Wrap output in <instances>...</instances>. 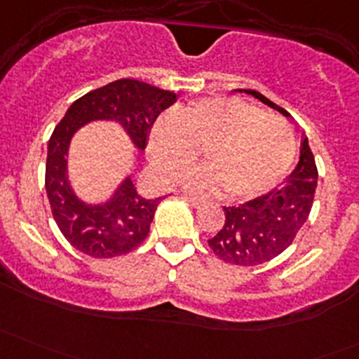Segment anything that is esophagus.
Segmentation results:
<instances>
[{
	"mask_svg": "<svg viewBox=\"0 0 359 359\" xmlns=\"http://www.w3.org/2000/svg\"><path fill=\"white\" fill-rule=\"evenodd\" d=\"M186 200L191 203V205L194 206V208H198V206L203 205V201L200 200V198H194V196H186Z\"/></svg>",
	"mask_w": 359,
	"mask_h": 359,
	"instance_id": "obj_1",
	"label": "esophagus"
}]
</instances>
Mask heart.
I'll use <instances>...</instances> for the list:
<instances>
[{"label": "heart", "instance_id": "b5f03b06", "mask_svg": "<svg viewBox=\"0 0 359 359\" xmlns=\"http://www.w3.org/2000/svg\"><path fill=\"white\" fill-rule=\"evenodd\" d=\"M200 149L206 165L186 177L189 189L253 200L287 177L297 140L285 119L236 97L201 99L175 116H161L151 126V159L166 182L179 180Z\"/></svg>", "mask_w": 359, "mask_h": 359}]
</instances>
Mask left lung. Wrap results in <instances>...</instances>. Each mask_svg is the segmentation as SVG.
Listing matches in <instances>:
<instances>
[{
  "instance_id": "8db88e82",
  "label": "left lung",
  "mask_w": 359,
  "mask_h": 359,
  "mask_svg": "<svg viewBox=\"0 0 359 359\" xmlns=\"http://www.w3.org/2000/svg\"><path fill=\"white\" fill-rule=\"evenodd\" d=\"M243 92V90H240ZM245 92L288 118L290 112L255 90ZM318 184V168L307 137L300 142L299 165L281 187L238 206H224L222 229L208 240L210 248L224 262L259 266L285 252L309 217Z\"/></svg>"
}]
</instances>
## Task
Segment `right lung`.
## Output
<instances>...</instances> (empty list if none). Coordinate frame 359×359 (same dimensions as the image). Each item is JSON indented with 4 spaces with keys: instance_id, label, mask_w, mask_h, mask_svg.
<instances>
[{
    "instance_id": "right-lung-1",
    "label": "right lung",
    "mask_w": 359,
    "mask_h": 359,
    "mask_svg": "<svg viewBox=\"0 0 359 359\" xmlns=\"http://www.w3.org/2000/svg\"><path fill=\"white\" fill-rule=\"evenodd\" d=\"M177 100L175 93L139 79H116L74 100L48 140L45 187L52 215L64 238L93 259H111L132 252L146 240L163 198H144L126 177L109 201L86 205L67 179V149L76 130L95 119L118 121L137 149L144 151L159 112Z\"/></svg>"
}]
</instances>
